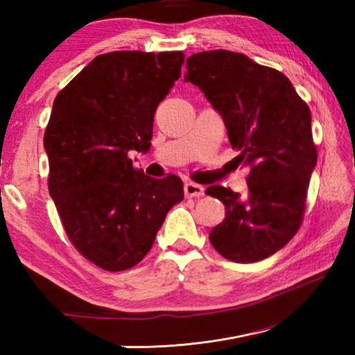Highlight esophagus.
Masks as SVG:
<instances>
[{
    "mask_svg": "<svg viewBox=\"0 0 355 355\" xmlns=\"http://www.w3.org/2000/svg\"><path fill=\"white\" fill-rule=\"evenodd\" d=\"M205 194V188L202 184H197L194 182L184 183V196L186 197H202Z\"/></svg>",
    "mask_w": 355,
    "mask_h": 355,
    "instance_id": "esophagus-1",
    "label": "esophagus"
}]
</instances>
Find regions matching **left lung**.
Segmentation results:
<instances>
[{
  "mask_svg": "<svg viewBox=\"0 0 355 355\" xmlns=\"http://www.w3.org/2000/svg\"><path fill=\"white\" fill-rule=\"evenodd\" d=\"M184 81L205 95L224 120L238 166L249 169L244 196L214 184L207 194L225 207L209 233L227 260L254 263L275 254L302 222L310 175L318 159L311 114L279 70L228 50L186 59Z\"/></svg>",
  "mask_w": 355,
  "mask_h": 355,
  "instance_id": "1",
  "label": "left lung"
}]
</instances>
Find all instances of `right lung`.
I'll list each match as a JSON object with an SVG mask.
<instances>
[{
    "label": "right lung",
    "instance_id": "right-lung-1",
    "mask_svg": "<svg viewBox=\"0 0 355 355\" xmlns=\"http://www.w3.org/2000/svg\"><path fill=\"white\" fill-rule=\"evenodd\" d=\"M183 62L182 51L106 53L53 103L44 136L48 191L70 241L105 271L139 263L183 200L182 178H152L130 159V152L152 146L155 111Z\"/></svg>",
    "mask_w": 355,
    "mask_h": 355
}]
</instances>
